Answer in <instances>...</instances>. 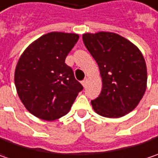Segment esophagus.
Wrapping results in <instances>:
<instances>
[{"mask_svg": "<svg viewBox=\"0 0 158 158\" xmlns=\"http://www.w3.org/2000/svg\"><path fill=\"white\" fill-rule=\"evenodd\" d=\"M81 83H82L83 87H84V88H86V87H87V84H88V79H85L83 81H82V82H81Z\"/></svg>", "mask_w": 158, "mask_h": 158, "instance_id": "esophagus-1", "label": "esophagus"}]
</instances>
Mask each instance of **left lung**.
Segmentation results:
<instances>
[{"label":"left lung","mask_w":158,"mask_h":158,"mask_svg":"<svg viewBox=\"0 0 158 158\" xmlns=\"http://www.w3.org/2000/svg\"><path fill=\"white\" fill-rule=\"evenodd\" d=\"M85 46L98 62L103 88L91 101L99 115L119 118L131 112L147 88V66L139 48L126 38L111 32L87 33Z\"/></svg>","instance_id":"left-lung-1"}]
</instances>
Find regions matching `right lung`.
<instances>
[{
    "mask_svg": "<svg viewBox=\"0 0 158 158\" xmlns=\"http://www.w3.org/2000/svg\"><path fill=\"white\" fill-rule=\"evenodd\" d=\"M79 35L51 32L33 42L15 70V86L25 107L35 116L53 121L67 114L83 89L65 63Z\"/></svg>",
    "mask_w": 158,
    "mask_h": 158,
    "instance_id": "1",
    "label": "right lung"
}]
</instances>
